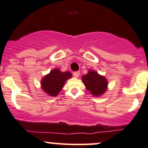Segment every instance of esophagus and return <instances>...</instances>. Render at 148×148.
<instances>
[{"instance_id":"obj_1","label":"esophagus","mask_w":148,"mask_h":148,"mask_svg":"<svg viewBox=\"0 0 148 148\" xmlns=\"http://www.w3.org/2000/svg\"><path fill=\"white\" fill-rule=\"evenodd\" d=\"M79 71H76V72H74L73 73V76L75 78H77V77H79Z\"/></svg>"}]
</instances>
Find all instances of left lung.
<instances>
[{
	"label": "left lung",
	"mask_w": 148,
	"mask_h": 148,
	"mask_svg": "<svg viewBox=\"0 0 148 148\" xmlns=\"http://www.w3.org/2000/svg\"><path fill=\"white\" fill-rule=\"evenodd\" d=\"M82 80L86 89L94 96H102L108 89L107 79L94 70H89L86 75L82 76Z\"/></svg>",
	"instance_id": "1"
}]
</instances>
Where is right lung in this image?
<instances>
[{
	"instance_id": "obj_1",
	"label": "right lung",
	"mask_w": 148,
	"mask_h": 148,
	"mask_svg": "<svg viewBox=\"0 0 148 148\" xmlns=\"http://www.w3.org/2000/svg\"><path fill=\"white\" fill-rule=\"evenodd\" d=\"M72 74L69 71L61 72L59 69H54L41 79V88L48 96H56L64 87V84Z\"/></svg>"
}]
</instances>
